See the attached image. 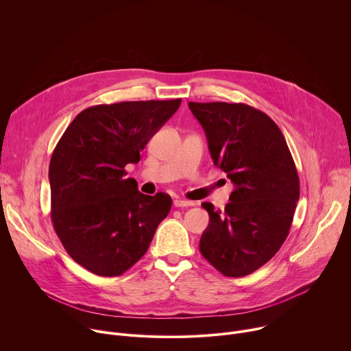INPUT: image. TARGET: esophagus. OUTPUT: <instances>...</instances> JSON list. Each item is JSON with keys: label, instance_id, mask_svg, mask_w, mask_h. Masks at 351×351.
Listing matches in <instances>:
<instances>
[{"label": "esophagus", "instance_id": "1", "mask_svg": "<svg viewBox=\"0 0 351 351\" xmlns=\"http://www.w3.org/2000/svg\"><path fill=\"white\" fill-rule=\"evenodd\" d=\"M173 206H175L176 208H179V207H190V206H194V203H193V202H189V199L176 198L175 202H173Z\"/></svg>", "mask_w": 351, "mask_h": 351}]
</instances>
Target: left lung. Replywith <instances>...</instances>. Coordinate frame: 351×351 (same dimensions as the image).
<instances>
[{"mask_svg":"<svg viewBox=\"0 0 351 351\" xmlns=\"http://www.w3.org/2000/svg\"><path fill=\"white\" fill-rule=\"evenodd\" d=\"M202 123L214 164L234 184L225 211L211 203L199 252L221 274L245 276L286 240L300 197L297 169L278 125L245 104L189 103Z\"/></svg>","mask_w":351,"mask_h":351,"instance_id":"1","label":"left lung"}]
</instances>
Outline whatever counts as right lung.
I'll list each match as a JSON object with an SVG mask.
<instances>
[{"instance_id": "obj_1", "label": "right lung", "mask_w": 351, "mask_h": 351, "mask_svg": "<svg viewBox=\"0 0 351 351\" xmlns=\"http://www.w3.org/2000/svg\"><path fill=\"white\" fill-rule=\"evenodd\" d=\"M180 98L82 111L49 161L51 219L68 254L99 276H119L148 250L172 198L145 195L125 167L178 111Z\"/></svg>"}]
</instances>
